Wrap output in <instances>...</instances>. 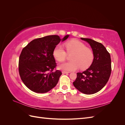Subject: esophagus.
Returning a JSON list of instances; mask_svg holds the SVG:
<instances>
[{
  "mask_svg": "<svg viewBox=\"0 0 125 125\" xmlns=\"http://www.w3.org/2000/svg\"><path fill=\"white\" fill-rule=\"evenodd\" d=\"M62 73L63 74H65V73H69V72H68V71H62Z\"/></svg>",
  "mask_w": 125,
  "mask_h": 125,
  "instance_id": "obj_1",
  "label": "esophagus"
}]
</instances>
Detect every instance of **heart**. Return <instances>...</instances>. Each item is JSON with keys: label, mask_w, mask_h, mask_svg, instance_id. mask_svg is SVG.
I'll return each mask as SVG.
<instances>
[{"label": "heart", "mask_w": 125, "mask_h": 125, "mask_svg": "<svg viewBox=\"0 0 125 125\" xmlns=\"http://www.w3.org/2000/svg\"><path fill=\"white\" fill-rule=\"evenodd\" d=\"M67 53L73 52L70 56L71 61L62 63L59 66L60 69L66 71H74L80 68L84 70L88 68L94 59L93 52L91 49L77 40L67 41L63 44ZM55 59L59 62L65 60L67 53L60 45H56L52 52Z\"/></svg>", "instance_id": "1"}]
</instances>
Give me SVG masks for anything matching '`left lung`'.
Returning <instances> with one entry per match:
<instances>
[{
  "label": "left lung",
  "mask_w": 125,
  "mask_h": 125,
  "mask_svg": "<svg viewBox=\"0 0 125 125\" xmlns=\"http://www.w3.org/2000/svg\"><path fill=\"white\" fill-rule=\"evenodd\" d=\"M91 47L94 59L91 65L82 73H77L74 87L85 94H94L107 83L112 71L111 56L104 45L90 39L81 38Z\"/></svg>",
  "instance_id": "8db88e82"
}]
</instances>
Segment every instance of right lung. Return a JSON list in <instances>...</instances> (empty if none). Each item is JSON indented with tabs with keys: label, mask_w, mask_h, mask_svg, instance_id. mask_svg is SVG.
<instances>
[{
	"label": "right lung",
	"mask_w": 125,
	"mask_h": 125,
	"mask_svg": "<svg viewBox=\"0 0 125 125\" xmlns=\"http://www.w3.org/2000/svg\"><path fill=\"white\" fill-rule=\"evenodd\" d=\"M61 40L58 35H48L33 40L24 47L19 60V72L25 86L32 91L44 93L56 85L62 73L54 71L57 66L52 52Z\"/></svg>",
	"instance_id": "1"
}]
</instances>
